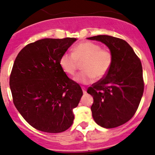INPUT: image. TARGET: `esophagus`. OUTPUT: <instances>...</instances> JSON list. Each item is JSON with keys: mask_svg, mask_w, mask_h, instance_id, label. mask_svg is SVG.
Here are the masks:
<instances>
[{"mask_svg": "<svg viewBox=\"0 0 155 155\" xmlns=\"http://www.w3.org/2000/svg\"><path fill=\"white\" fill-rule=\"evenodd\" d=\"M82 90H83V93L84 94H86V92H87V91H86V88L84 87H82Z\"/></svg>", "mask_w": 155, "mask_h": 155, "instance_id": "obj_1", "label": "esophagus"}]
</instances>
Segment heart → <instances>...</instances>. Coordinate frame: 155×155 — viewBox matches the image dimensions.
I'll use <instances>...</instances> for the list:
<instances>
[{
    "label": "heart",
    "instance_id": "obj_1",
    "mask_svg": "<svg viewBox=\"0 0 155 155\" xmlns=\"http://www.w3.org/2000/svg\"><path fill=\"white\" fill-rule=\"evenodd\" d=\"M81 65L82 71L75 76L76 82L88 84L94 80L103 79L109 72L113 63V55L109 50L101 49V45L92 41H83L76 44L73 53L65 51L60 58V65L65 74L74 76Z\"/></svg>",
    "mask_w": 155,
    "mask_h": 155
}]
</instances>
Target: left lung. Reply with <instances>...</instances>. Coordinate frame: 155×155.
Segmentation results:
<instances>
[{
    "instance_id": "8db88e82",
    "label": "left lung",
    "mask_w": 155,
    "mask_h": 155,
    "mask_svg": "<svg viewBox=\"0 0 155 155\" xmlns=\"http://www.w3.org/2000/svg\"><path fill=\"white\" fill-rule=\"evenodd\" d=\"M88 39L105 44L113 55L107 75L87 89L94 99L92 117L101 127H117L128 122L139 106L144 89L141 63L124 40L106 35Z\"/></svg>"
}]
</instances>
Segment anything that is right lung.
I'll use <instances>...</instances> for the list:
<instances>
[{
    "label": "right lung",
    "mask_w": 155,
    "mask_h": 155,
    "mask_svg": "<svg viewBox=\"0 0 155 155\" xmlns=\"http://www.w3.org/2000/svg\"><path fill=\"white\" fill-rule=\"evenodd\" d=\"M76 38H44L19 52L9 85L15 107L28 124L38 130H66L74 120L73 109L83 95L79 84L60 67L61 55Z\"/></svg>",
    "instance_id": "1"
}]
</instances>
